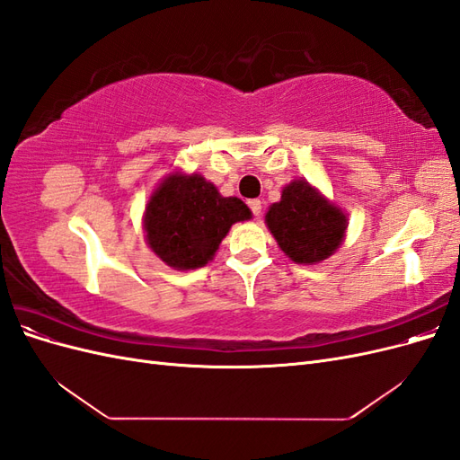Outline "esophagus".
Listing matches in <instances>:
<instances>
[{"label": "esophagus", "instance_id": "esophagus-1", "mask_svg": "<svg viewBox=\"0 0 460 460\" xmlns=\"http://www.w3.org/2000/svg\"><path fill=\"white\" fill-rule=\"evenodd\" d=\"M249 208H252V213H253L257 218L261 217L262 205H261V201H259V199H252V201H249Z\"/></svg>", "mask_w": 460, "mask_h": 460}]
</instances>
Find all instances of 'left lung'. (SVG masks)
Instances as JSON below:
<instances>
[{
    "label": "left lung",
    "mask_w": 460,
    "mask_h": 460,
    "mask_svg": "<svg viewBox=\"0 0 460 460\" xmlns=\"http://www.w3.org/2000/svg\"><path fill=\"white\" fill-rule=\"evenodd\" d=\"M264 222L282 252L299 264L328 259L345 238L347 217L307 180H294L272 203Z\"/></svg>",
    "instance_id": "obj_1"
}]
</instances>
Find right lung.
Returning a JSON list of instances; mask_svg holds the SVG:
<instances>
[{
  "mask_svg": "<svg viewBox=\"0 0 460 460\" xmlns=\"http://www.w3.org/2000/svg\"><path fill=\"white\" fill-rule=\"evenodd\" d=\"M252 218L238 198H222L201 174H171L151 193L144 215L146 242L163 262L193 270L211 261L234 222Z\"/></svg>",
  "mask_w": 460,
  "mask_h": 460,
  "instance_id": "obj_1",
  "label": "right lung"
}]
</instances>
